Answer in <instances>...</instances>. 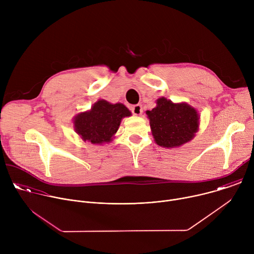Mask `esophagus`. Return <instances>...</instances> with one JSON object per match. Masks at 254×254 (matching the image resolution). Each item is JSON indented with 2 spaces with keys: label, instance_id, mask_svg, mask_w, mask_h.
<instances>
[{
  "label": "esophagus",
  "instance_id": "34e87169",
  "mask_svg": "<svg viewBox=\"0 0 254 254\" xmlns=\"http://www.w3.org/2000/svg\"><path fill=\"white\" fill-rule=\"evenodd\" d=\"M131 113L134 116H140L142 114V107L140 104H135L131 107Z\"/></svg>",
  "mask_w": 254,
  "mask_h": 254
}]
</instances>
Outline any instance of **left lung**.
Segmentation results:
<instances>
[{"label": "left lung", "mask_w": 254, "mask_h": 254, "mask_svg": "<svg viewBox=\"0 0 254 254\" xmlns=\"http://www.w3.org/2000/svg\"><path fill=\"white\" fill-rule=\"evenodd\" d=\"M147 115L155 141L164 148L181 146L191 140L198 130V114L187 103H173L161 97Z\"/></svg>", "instance_id": "obj_1"}]
</instances>
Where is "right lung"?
I'll return each mask as SVG.
<instances>
[{"label":"right lung","mask_w":254,"mask_h":254,"mask_svg":"<svg viewBox=\"0 0 254 254\" xmlns=\"http://www.w3.org/2000/svg\"><path fill=\"white\" fill-rule=\"evenodd\" d=\"M130 115L124 104H112L101 99L93 104L89 112L75 118L74 127L83 140L92 143L108 142L118 131L122 119Z\"/></svg>","instance_id":"1"}]
</instances>
